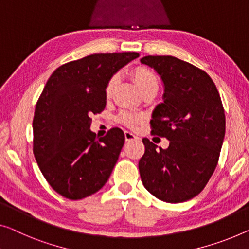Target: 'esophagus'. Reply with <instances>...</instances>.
<instances>
[{
  "instance_id": "34e87169",
  "label": "esophagus",
  "mask_w": 249,
  "mask_h": 249,
  "mask_svg": "<svg viewBox=\"0 0 249 249\" xmlns=\"http://www.w3.org/2000/svg\"><path fill=\"white\" fill-rule=\"evenodd\" d=\"M124 135H125V140L126 141H132V140H136L137 136L134 134V133L129 132V131H125L124 132Z\"/></svg>"
}]
</instances>
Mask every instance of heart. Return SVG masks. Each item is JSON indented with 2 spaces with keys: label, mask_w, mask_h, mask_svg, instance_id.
Here are the masks:
<instances>
[{
  "label": "heart",
  "mask_w": 249,
  "mask_h": 249,
  "mask_svg": "<svg viewBox=\"0 0 249 249\" xmlns=\"http://www.w3.org/2000/svg\"><path fill=\"white\" fill-rule=\"evenodd\" d=\"M131 76L134 79L136 86L143 94L148 91H157L159 88V80L155 73L152 71L151 69L146 68V67L139 66L132 69ZM118 83V76L114 75L107 81L105 87V96L106 98H112V96L115 91V88L117 86ZM144 118V115L140 113H132V112H122L118 116V120L122 123L125 124L129 127H135V126L142 122Z\"/></svg>",
  "instance_id": "b5f03b06"
}]
</instances>
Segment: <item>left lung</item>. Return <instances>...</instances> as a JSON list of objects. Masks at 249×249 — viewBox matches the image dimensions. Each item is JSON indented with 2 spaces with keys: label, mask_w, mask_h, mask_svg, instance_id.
I'll list each match as a JSON object with an SVG mask.
<instances>
[{
  "label": "left lung",
  "mask_w": 249,
  "mask_h": 249,
  "mask_svg": "<svg viewBox=\"0 0 249 249\" xmlns=\"http://www.w3.org/2000/svg\"><path fill=\"white\" fill-rule=\"evenodd\" d=\"M164 84L163 103L152 114V134L166 137L169 147L157 150L143 139L139 162L146 190L162 201L183 202L199 195L218 164L226 131L222 103L203 70L172 55H146Z\"/></svg>",
  "instance_id": "obj_1"
}]
</instances>
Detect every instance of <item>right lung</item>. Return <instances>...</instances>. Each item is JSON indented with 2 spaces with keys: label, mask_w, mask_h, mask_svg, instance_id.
Returning a JSON list of instances; mask_svg holds the SVG:
<instances>
[{
  "label": "right lung",
  "mask_w": 249,
  "mask_h": 249,
  "mask_svg": "<svg viewBox=\"0 0 249 249\" xmlns=\"http://www.w3.org/2000/svg\"><path fill=\"white\" fill-rule=\"evenodd\" d=\"M139 55L90 54L60 66L48 79L33 117V154L48 183L65 198H86L108 180L125 136L114 127L98 139L91 116L105 108L109 78Z\"/></svg>",
  "instance_id": "1"
}]
</instances>
